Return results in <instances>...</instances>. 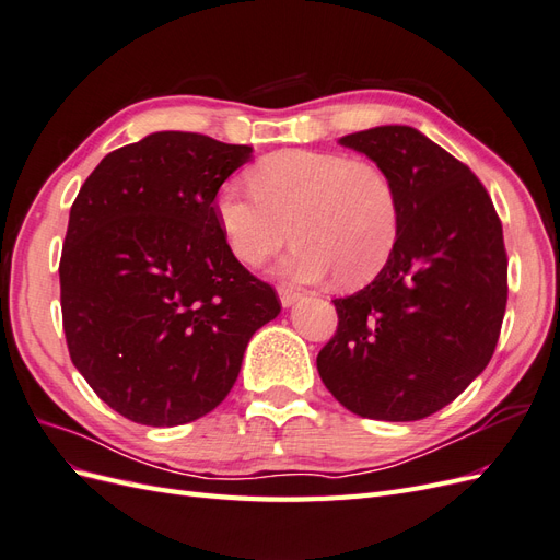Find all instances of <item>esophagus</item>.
Returning <instances> with one entry per match:
<instances>
[{"label": "esophagus", "mask_w": 560, "mask_h": 560, "mask_svg": "<svg viewBox=\"0 0 560 560\" xmlns=\"http://www.w3.org/2000/svg\"><path fill=\"white\" fill-rule=\"evenodd\" d=\"M278 296H280V303L284 308H290V306H294V303L303 296L299 290H294V287H290V284H280L278 287Z\"/></svg>", "instance_id": "34e87169"}]
</instances>
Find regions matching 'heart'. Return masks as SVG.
Returning <instances> with one entry per match:
<instances>
[{
	"label": "heart",
	"instance_id": "b5f03b06",
	"mask_svg": "<svg viewBox=\"0 0 560 560\" xmlns=\"http://www.w3.org/2000/svg\"><path fill=\"white\" fill-rule=\"evenodd\" d=\"M249 189L224 186L214 206L233 254L247 266L266 261L292 233L299 241L280 264L282 276L311 282L336 273L358 287L374 280L395 249L397 191L376 163L284 149L252 167Z\"/></svg>",
	"mask_w": 560,
	"mask_h": 560
}]
</instances>
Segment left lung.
Listing matches in <instances>:
<instances>
[{"instance_id":"obj_1","label":"left lung","mask_w":560,"mask_h":560,"mask_svg":"<svg viewBox=\"0 0 560 560\" xmlns=\"http://www.w3.org/2000/svg\"><path fill=\"white\" fill-rule=\"evenodd\" d=\"M338 142L393 182L399 231L374 282L334 299L338 329L317 354L319 378L362 418H428L495 352L506 308L500 217L477 175L411 126Z\"/></svg>"}]
</instances>
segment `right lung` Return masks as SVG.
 <instances>
[{
    "instance_id": "1",
    "label": "right lung",
    "mask_w": 560,
    "mask_h": 560,
    "mask_svg": "<svg viewBox=\"0 0 560 560\" xmlns=\"http://www.w3.org/2000/svg\"><path fill=\"white\" fill-rule=\"evenodd\" d=\"M252 147L163 130L112 151L83 182L60 257L70 358L116 413L175 428L210 413L273 287L233 257L214 198Z\"/></svg>"
}]
</instances>
